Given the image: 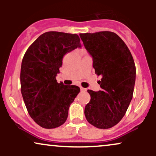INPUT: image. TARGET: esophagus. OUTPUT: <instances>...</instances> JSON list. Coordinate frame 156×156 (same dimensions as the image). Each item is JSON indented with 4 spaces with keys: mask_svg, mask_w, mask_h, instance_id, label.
<instances>
[{
    "mask_svg": "<svg viewBox=\"0 0 156 156\" xmlns=\"http://www.w3.org/2000/svg\"><path fill=\"white\" fill-rule=\"evenodd\" d=\"M80 91H81V92H86V91H87V89H84V88H83V87H80Z\"/></svg>",
    "mask_w": 156,
    "mask_h": 156,
    "instance_id": "1",
    "label": "esophagus"
}]
</instances>
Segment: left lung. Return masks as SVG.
Returning a JSON list of instances; mask_svg holds the SVG:
<instances>
[{
  "instance_id": "1",
  "label": "left lung",
  "mask_w": 156,
  "mask_h": 156,
  "mask_svg": "<svg viewBox=\"0 0 156 156\" xmlns=\"http://www.w3.org/2000/svg\"><path fill=\"white\" fill-rule=\"evenodd\" d=\"M92 56L101 89L88 90L91 100L84 114L91 125L107 129L122 119L133 98L136 67L131 53L117 34L111 31L80 34Z\"/></svg>"
}]
</instances>
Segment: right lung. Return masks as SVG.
<instances>
[{"mask_svg":"<svg viewBox=\"0 0 156 156\" xmlns=\"http://www.w3.org/2000/svg\"><path fill=\"white\" fill-rule=\"evenodd\" d=\"M76 34L48 31L28 48L20 70L21 93L34 121L47 129L63 125L71 103L80 92L77 86H66L55 79L64 55L81 48Z\"/></svg>","mask_w":156,"mask_h":156,"instance_id":"right-lung-1","label":"right lung"}]
</instances>
